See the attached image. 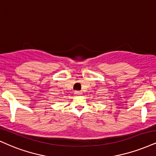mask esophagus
Instances as JSON below:
<instances>
[{
	"mask_svg": "<svg viewBox=\"0 0 156 156\" xmlns=\"http://www.w3.org/2000/svg\"><path fill=\"white\" fill-rule=\"evenodd\" d=\"M74 93L76 94V95H82V93L81 91H75Z\"/></svg>",
	"mask_w": 156,
	"mask_h": 156,
	"instance_id": "34e87169",
	"label": "esophagus"
}]
</instances>
